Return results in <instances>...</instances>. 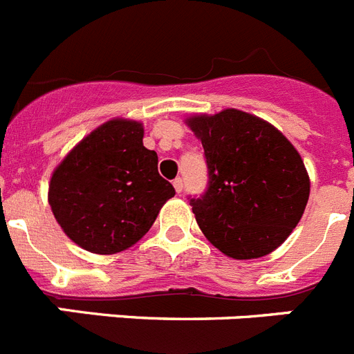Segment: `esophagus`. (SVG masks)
I'll list each match as a JSON object with an SVG mask.
<instances>
[{
  "label": "esophagus",
  "instance_id": "1",
  "mask_svg": "<svg viewBox=\"0 0 354 354\" xmlns=\"http://www.w3.org/2000/svg\"><path fill=\"white\" fill-rule=\"evenodd\" d=\"M174 187H175V192H177V193L183 192L184 183H183V179H180V177H179V179H175V180H174Z\"/></svg>",
  "mask_w": 354,
  "mask_h": 354
}]
</instances>
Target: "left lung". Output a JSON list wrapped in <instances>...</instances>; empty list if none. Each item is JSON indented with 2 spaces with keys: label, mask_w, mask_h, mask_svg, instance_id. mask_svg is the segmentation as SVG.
Returning <instances> with one entry per match:
<instances>
[{
  "label": "left lung",
  "mask_w": 354,
  "mask_h": 354,
  "mask_svg": "<svg viewBox=\"0 0 354 354\" xmlns=\"http://www.w3.org/2000/svg\"><path fill=\"white\" fill-rule=\"evenodd\" d=\"M204 147L209 186L196 223L227 257H264L290 236L310 195L301 156L270 122L239 109L186 120Z\"/></svg>",
  "instance_id": "left-lung-1"
}]
</instances>
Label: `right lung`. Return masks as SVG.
<instances>
[{"label":"right lung","instance_id":"obj_1","mask_svg":"<svg viewBox=\"0 0 354 354\" xmlns=\"http://www.w3.org/2000/svg\"><path fill=\"white\" fill-rule=\"evenodd\" d=\"M175 189L143 147V126L113 118L84 136L53 171L49 205L77 246L99 255L138 243Z\"/></svg>","mask_w":354,"mask_h":354}]
</instances>
